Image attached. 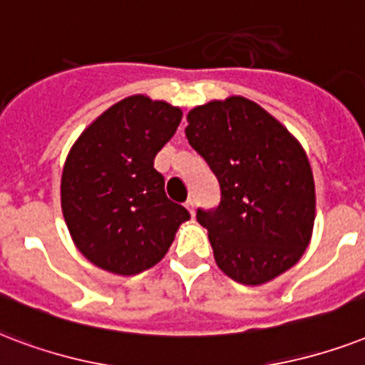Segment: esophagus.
I'll return each instance as SVG.
<instances>
[{
  "instance_id": "esophagus-1",
  "label": "esophagus",
  "mask_w": 365,
  "mask_h": 365,
  "mask_svg": "<svg viewBox=\"0 0 365 365\" xmlns=\"http://www.w3.org/2000/svg\"><path fill=\"white\" fill-rule=\"evenodd\" d=\"M185 205H186V209L190 211V215H194V205H196V202H194V197H188Z\"/></svg>"
}]
</instances>
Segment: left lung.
Segmentation results:
<instances>
[{"instance_id":"obj_1","label":"left lung","mask_w":365,"mask_h":365,"mask_svg":"<svg viewBox=\"0 0 365 365\" xmlns=\"http://www.w3.org/2000/svg\"><path fill=\"white\" fill-rule=\"evenodd\" d=\"M186 138L221 186L213 211L197 209L217 267L262 285L303 257L316 219L307 152L272 114L245 97L211 101L186 115Z\"/></svg>"}]
</instances>
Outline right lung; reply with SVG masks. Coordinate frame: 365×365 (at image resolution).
Instances as JSON below:
<instances>
[{"instance_id":"add662e5","label":"right lung","mask_w":365,"mask_h":365,"mask_svg":"<svg viewBox=\"0 0 365 365\" xmlns=\"http://www.w3.org/2000/svg\"><path fill=\"white\" fill-rule=\"evenodd\" d=\"M182 110L133 95L86 127L64 162L61 205L80 253L106 272L133 276L162 261L190 213L165 196L154 158Z\"/></svg>"}]
</instances>
